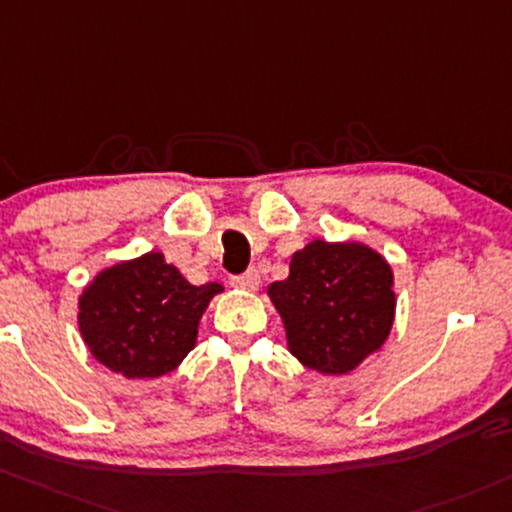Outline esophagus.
<instances>
[{
    "label": "esophagus",
    "mask_w": 512,
    "mask_h": 512,
    "mask_svg": "<svg viewBox=\"0 0 512 512\" xmlns=\"http://www.w3.org/2000/svg\"><path fill=\"white\" fill-rule=\"evenodd\" d=\"M230 284H233L235 289H247V292H255V289L260 287V272L247 270V272L238 274V277H230Z\"/></svg>",
    "instance_id": "obj_1"
}]
</instances>
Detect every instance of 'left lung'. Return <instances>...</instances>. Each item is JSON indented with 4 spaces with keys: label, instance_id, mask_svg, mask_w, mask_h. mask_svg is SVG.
I'll list each match as a JSON object with an SVG mask.
<instances>
[{
    "label": "left lung",
    "instance_id": "obj_1",
    "mask_svg": "<svg viewBox=\"0 0 512 512\" xmlns=\"http://www.w3.org/2000/svg\"><path fill=\"white\" fill-rule=\"evenodd\" d=\"M270 297L289 351L324 375L348 373L378 351L395 319L390 265L360 242H309Z\"/></svg>",
    "mask_w": 512,
    "mask_h": 512
}]
</instances>
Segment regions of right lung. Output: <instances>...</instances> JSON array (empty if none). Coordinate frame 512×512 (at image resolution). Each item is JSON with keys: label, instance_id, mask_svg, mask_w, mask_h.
<instances>
[{"label": "right lung", "instance_id": "1", "mask_svg": "<svg viewBox=\"0 0 512 512\" xmlns=\"http://www.w3.org/2000/svg\"><path fill=\"white\" fill-rule=\"evenodd\" d=\"M215 282L191 284L161 252L100 272L80 297V333L90 353L125 378L171 373L196 346Z\"/></svg>", "mask_w": 512, "mask_h": 512}]
</instances>
